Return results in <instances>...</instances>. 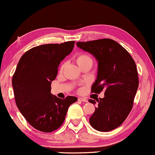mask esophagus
Listing matches in <instances>:
<instances>
[{"label":"esophagus","instance_id":"esophagus-1","mask_svg":"<svg viewBox=\"0 0 155 155\" xmlns=\"http://www.w3.org/2000/svg\"><path fill=\"white\" fill-rule=\"evenodd\" d=\"M78 100L81 101H84V102H87L88 101L87 99H85V98H81V97H79V99H78Z\"/></svg>","mask_w":155,"mask_h":155}]
</instances>
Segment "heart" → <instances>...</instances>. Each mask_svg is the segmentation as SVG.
<instances>
[{"instance_id": "obj_1", "label": "heart", "mask_w": 155, "mask_h": 155, "mask_svg": "<svg viewBox=\"0 0 155 155\" xmlns=\"http://www.w3.org/2000/svg\"><path fill=\"white\" fill-rule=\"evenodd\" d=\"M92 61L91 58H90L88 55L85 54H78L76 57V61L79 66H81V64H83L84 63H85V62H87V61ZM64 66V65H62L61 66V68H60L61 71H62V70H63Z\"/></svg>"}]
</instances>
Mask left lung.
Returning a JSON list of instances; mask_svg holds the SVG:
<instances>
[{
  "label": "left lung",
  "instance_id": "obj_1",
  "mask_svg": "<svg viewBox=\"0 0 155 155\" xmlns=\"http://www.w3.org/2000/svg\"><path fill=\"white\" fill-rule=\"evenodd\" d=\"M78 47L93 54L98 61L97 79L92 93L104 91L89 119L91 126L109 132L120 126L132 110L139 86L137 68L134 59L119 43L110 38L77 42ZM89 101L94 104L93 99Z\"/></svg>",
  "mask_w": 155,
  "mask_h": 155
}]
</instances>
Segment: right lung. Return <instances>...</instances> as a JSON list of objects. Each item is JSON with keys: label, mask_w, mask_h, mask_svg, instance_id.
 <instances>
[{"label": "right lung", "mask_w": 155, "mask_h": 155, "mask_svg": "<svg viewBox=\"0 0 155 155\" xmlns=\"http://www.w3.org/2000/svg\"><path fill=\"white\" fill-rule=\"evenodd\" d=\"M74 41L38 46L21 56L12 78L15 104L33 127L43 132L58 130L64 123L68 108L77 98L60 99L51 94V81L58 66L73 50Z\"/></svg>", "instance_id": "add662e5"}]
</instances>
